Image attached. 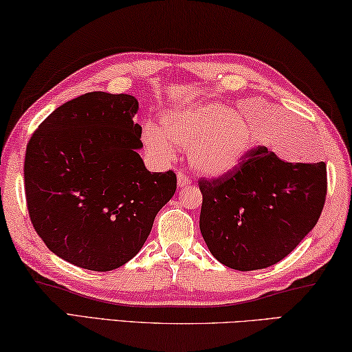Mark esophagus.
<instances>
[{
	"label": "esophagus",
	"instance_id": "1",
	"mask_svg": "<svg viewBox=\"0 0 352 352\" xmlns=\"http://www.w3.org/2000/svg\"><path fill=\"white\" fill-rule=\"evenodd\" d=\"M187 186H190V179L188 177L184 175V173H177V187L179 188H182V187H187Z\"/></svg>",
	"mask_w": 352,
	"mask_h": 352
}]
</instances>
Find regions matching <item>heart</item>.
<instances>
[{
    "label": "heart",
    "instance_id": "1",
    "mask_svg": "<svg viewBox=\"0 0 352 352\" xmlns=\"http://www.w3.org/2000/svg\"><path fill=\"white\" fill-rule=\"evenodd\" d=\"M142 144L160 164L176 157V146L187 148V159L201 176L230 175L254 150L249 119L221 102L186 103L160 116V125L142 126Z\"/></svg>",
    "mask_w": 352,
    "mask_h": 352
}]
</instances>
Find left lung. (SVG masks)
Instances as JSON below:
<instances>
[{
    "mask_svg": "<svg viewBox=\"0 0 352 352\" xmlns=\"http://www.w3.org/2000/svg\"><path fill=\"white\" fill-rule=\"evenodd\" d=\"M199 229L224 266L256 270L281 261L316 227L326 198V164L285 162L256 146L230 175L199 181Z\"/></svg>",
    "mask_w": 352,
    "mask_h": 352,
    "instance_id": "8db88e82",
    "label": "left lung"
}]
</instances>
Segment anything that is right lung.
<instances>
[{"label": "right lung", "mask_w": 352, "mask_h": 352, "mask_svg": "<svg viewBox=\"0 0 352 352\" xmlns=\"http://www.w3.org/2000/svg\"><path fill=\"white\" fill-rule=\"evenodd\" d=\"M138 98L88 92L49 114L24 157L28 210L47 249L74 266L107 272L145 244L176 192L173 171L139 156Z\"/></svg>", "instance_id": "1"}]
</instances>
